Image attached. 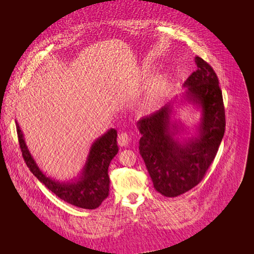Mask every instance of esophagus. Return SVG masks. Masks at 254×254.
I'll return each instance as SVG.
<instances>
[{"mask_svg":"<svg viewBox=\"0 0 254 254\" xmlns=\"http://www.w3.org/2000/svg\"><path fill=\"white\" fill-rule=\"evenodd\" d=\"M129 136L127 134V132H122V134L118 135V138H117V143L119 146H122V147H126V146L128 145L129 143Z\"/></svg>","mask_w":254,"mask_h":254,"instance_id":"obj_1","label":"esophagus"}]
</instances>
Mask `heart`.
<instances>
[{
    "mask_svg": "<svg viewBox=\"0 0 254 254\" xmlns=\"http://www.w3.org/2000/svg\"><path fill=\"white\" fill-rule=\"evenodd\" d=\"M169 87H170V82L167 77L165 76L157 77L154 80L153 85L148 93V96L144 102L145 108L148 110H152L156 108V107L162 103V101L166 97L167 92L169 91Z\"/></svg>",
    "mask_w": 254,
    "mask_h": 254,
    "instance_id": "obj_1",
    "label": "heart"
}]
</instances>
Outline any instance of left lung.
<instances>
[{"label": "left lung", "instance_id": "left-lung-1", "mask_svg": "<svg viewBox=\"0 0 254 254\" xmlns=\"http://www.w3.org/2000/svg\"><path fill=\"white\" fill-rule=\"evenodd\" d=\"M194 62L196 71L186 79L180 99L201 111L194 136L181 138L188 131L181 122L172 120L178 97L137 123L142 135L140 154L154 189L168 197L189 191L202 181L224 135L225 114L218 78L203 59L195 57Z\"/></svg>", "mask_w": 254, "mask_h": 254}]
</instances>
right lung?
Instances as JSON below:
<instances>
[{"mask_svg":"<svg viewBox=\"0 0 254 254\" xmlns=\"http://www.w3.org/2000/svg\"><path fill=\"white\" fill-rule=\"evenodd\" d=\"M15 123L18 142L26 166L50 191L73 206L90 210L98 208L109 195L108 168L118 152L116 129L110 128L91 144L86 162L77 178L70 181H59L46 176L38 167L26 146L19 125Z\"/></svg>","mask_w":254,"mask_h":254,"instance_id":"add662e5","label":"right lung"}]
</instances>
